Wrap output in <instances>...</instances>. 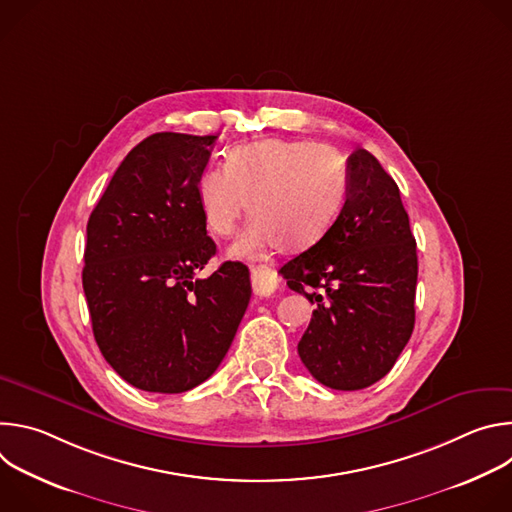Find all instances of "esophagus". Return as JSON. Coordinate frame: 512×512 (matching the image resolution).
I'll return each instance as SVG.
<instances>
[{
  "instance_id": "34e87169",
  "label": "esophagus",
  "mask_w": 512,
  "mask_h": 512,
  "mask_svg": "<svg viewBox=\"0 0 512 512\" xmlns=\"http://www.w3.org/2000/svg\"><path fill=\"white\" fill-rule=\"evenodd\" d=\"M251 283H253V294L255 296L267 298L279 287V277H277L275 269L259 265V267L251 269Z\"/></svg>"
}]
</instances>
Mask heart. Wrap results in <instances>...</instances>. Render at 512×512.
Segmentation results:
<instances>
[{
    "instance_id": "heart-1",
    "label": "heart",
    "mask_w": 512,
    "mask_h": 512,
    "mask_svg": "<svg viewBox=\"0 0 512 512\" xmlns=\"http://www.w3.org/2000/svg\"><path fill=\"white\" fill-rule=\"evenodd\" d=\"M348 196L344 162L310 141L261 139L229 152L227 168H206L196 198L206 227L229 237L249 204L251 227L233 243L235 259L267 249L306 251L338 221Z\"/></svg>"
}]
</instances>
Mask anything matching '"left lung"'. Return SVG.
Instances as JSON below:
<instances>
[{
  "label": "left lung",
  "mask_w": 512,
  "mask_h": 512,
  "mask_svg": "<svg viewBox=\"0 0 512 512\" xmlns=\"http://www.w3.org/2000/svg\"><path fill=\"white\" fill-rule=\"evenodd\" d=\"M346 172L338 221L279 273L318 304L298 344L306 369L330 389L358 391L381 381L411 338L417 245L399 186L379 160L358 148Z\"/></svg>",
  "instance_id": "left-lung-1"
}]
</instances>
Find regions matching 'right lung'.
I'll list each match as a JSON object with an SVG mask.
<instances>
[{
  "instance_id": "right-lung-1",
  "label": "right lung",
  "mask_w": 512,
  "mask_h": 512,
  "mask_svg": "<svg viewBox=\"0 0 512 512\" xmlns=\"http://www.w3.org/2000/svg\"><path fill=\"white\" fill-rule=\"evenodd\" d=\"M216 135L154 133L125 156L87 223L83 289L113 371L184 393L223 362L251 300L249 269L216 253L196 198Z\"/></svg>"
}]
</instances>
